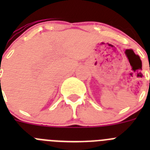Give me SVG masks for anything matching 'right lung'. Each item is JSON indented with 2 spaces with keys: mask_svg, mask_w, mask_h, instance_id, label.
I'll return each instance as SVG.
<instances>
[{
  "mask_svg": "<svg viewBox=\"0 0 150 150\" xmlns=\"http://www.w3.org/2000/svg\"><path fill=\"white\" fill-rule=\"evenodd\" d=\"M0 81H1V80H0Z\"/></svg>",
  "mask_w": 150,
  "mask_h": 150,
  "instance_id": "1",
  "label": "right lung"
}]
</instances>
